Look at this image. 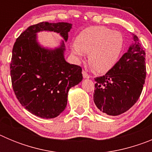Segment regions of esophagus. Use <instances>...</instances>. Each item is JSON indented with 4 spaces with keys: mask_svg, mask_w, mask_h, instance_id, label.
Listing matches in <instances>:
<instances>
[{
    "mask_svg": "<svg viewBox=\"0 0 152 152\" xmlns=\"http://www.w3.org/2000/svg\"><path fill=\"white\" fill-rule=\"evenodd\" d=\"M82 74H83V77H84V78H90V77H91V76H90L87 72H84V71H83Z\"/></svg>",
    "mask_w": 152,
    "mask_h": 152,
    "instance_id": "esophagus-1",
    "label": "esophagus"
}]
</instances>
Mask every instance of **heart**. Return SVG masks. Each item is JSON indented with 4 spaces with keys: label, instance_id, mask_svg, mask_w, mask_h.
<instances>
[{
    "label": "heart",
    "instance_id": "1",
    "mask_svg": "<svg viewBox=\"0 0 152 152\" xmlns=\"http://www.w3.org/2000/svg\"><path fill=\"white\" fill-rule=\"evenodd\" d=\"M124 47V37L119 31L106 26L86 28L77 36L72 53L77 60L88 53L91 66L97 72H106L113 67Z\"/></svg>",
    "mask_w": 152,
    "mask_h": 152
}]
</instances>
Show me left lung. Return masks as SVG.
Here are the masks:
<instances>
[{
  "label": "left lung",
  "instance_id": "left-lung-1",
  "mask_svg": "<svg viewBox=\"0 0 152 152\" xmlns=\"http://www.w3.org/2000/svg\"><path fill=\"white\" fill-rule=\"evenodd\" d=\"M105 75L95 77L94 101L100 112L119 116L139 100L146 77L145 52L139 38Z\"/></svg>",
  "mask_w": 152,
  "mask_h": 152
}]
</instances>
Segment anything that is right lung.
Instances as JSON below:
<instances>
[{
  "label": "right lung",
  "instance_id": "add662e5",
  "mask_svg": "<svg viewBox=\"0 0 152 152\" xmlns=\"http://www.w3.org/2000/svg\"><path fill=\"white\" fill-rule=\"evenodd\" d=\"M72 23L42 22L30 26L16 40L12 51L10 76L19 102L35 116L57 117L64 110L69 89L82 80V69L64 59V42ZM58 33L65 40L55 49L42 47L37 33Z\"/></svg>",
  "mask_w": 152,
  "mask_h": 152
}]
</instances>
